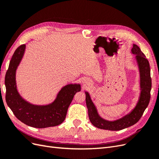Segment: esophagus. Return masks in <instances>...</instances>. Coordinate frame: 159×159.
I'll return each mask as SVG.
<instances>
[{"label":"esophagus","instance_id":"obj_1","mask_svg":"<svg viewBox=\"0 0 159 159\" xmlns=\"http://www.w3.org/2000/svg\"><path fill=\"white\" fill-rule=\"evenodd\" d=\"M83 82H84V84H88V81L86 80H83Z\"/></svg>","mask_w":159,"mask_h":159}]
</instances>
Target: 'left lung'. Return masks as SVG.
Returning a JSON list of instances; mask_svg holds the SVG:
<instances>
[{"mask_svg":"<svg viewBox=\"0 0 159 159\" xmlns=\"http://www.w3.org/2000/svg\"><path fill=\"white\" fill-rule=\"evenodd\" d=\"M131 52L133 54L136 55V59L140 71L141 93L137 106L131 113L125 115L123 118L115 121H108L99 117L89 93L85 92V101L88 109L89 118L91 123L96 127L105 130H110V131H119L131 127L139 121L148 106L151 99L152 84L150 65L145 55L143 54L138 46L133 44Z\"/></svg>","mask_w":159,"mask_h":159,"instance_id":"1","label":"left lung"}]
</instances>
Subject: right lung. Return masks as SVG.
<instances>
[{
  "label": "right lung",
  "mask_w": 159,
  "mask_h": 159,
  "mask_svg": "<svg viewBox=\"0 0 159 159\" xmlns=\"http://www.w3.org/2000/svg\"><path fill=\"white\" fill-rule=\"evenodd\" d=\"M25 44L14 52L5 75L6 102L14 115L20 121L35 128L54 127L64 121L74 96L81 90L80 84H69L62 88L56 100L48 105H34L23 99L16 85V70L22 58Z\"/></svg>",
  "instance_id": "1"
}]
</instances>
